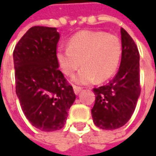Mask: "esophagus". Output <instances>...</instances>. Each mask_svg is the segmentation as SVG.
Here are the masks:
<instances>
[{"label":"esophagus","mask_w":156,"mask_h":156,"mask_svg":"<svg viewBox=\"0 0 156 156\" xmlns=\"http://www.w3.org/2000/svg\"><path fill=\"white\" fill-rule=\"evenodd\" d=\"M73 87H74V92H75V94H78L81 91V89H82L81 87H78V86H75V85H74Z\"/></svg>","instance_id":"34e87169"}]
</instances>
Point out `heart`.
Masks as SVG:
<instances>
[{
	"mask_svg": "<svg viewBox=\"0 0 156 156\" xmlns=\"http://www.w3.org/2000/svg\"><path fill=\"white\" fill-rule=\"evenodd\" d=\"M57 61L62 72L74 76L76 83L88 84L104 81L115 73L122 57V43L119 38L98 31H81L69 41V47L60 46L56 52Z\"/></svg>",
	"mask_w": 156,
	"mask_h": 156,
	"instance_id": "heart-1",
	"label": "heart"
}]
</instances>
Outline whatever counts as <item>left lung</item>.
Instances as JSON below:
<instances>
[{
	"label": "left lung",
	"mask_w": 156,
	"mask_h": 156,
	"mask_svg": "<svg viewBox=\"0 0 156 156\" xmlns=\"http://www.w3.org/2000/svg\"><path fill=\"white\" fill-rule=\"evenodd\" d=\"M121 34L122 50L119 70L107 85L93 89L95 94L91 110L94 123L107 130L121 128L129 122L141 94L137 46L122 27Z\"/></svg>",
	"instance_id": "obj_1"
}]
</instances>
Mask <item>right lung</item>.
<instances>
[{"label":"right lung","mask_w":156,"mask_h":156,"mask_svg":"<svg viewBox=\"0 0 156 156\" xmlns=\"http://www.w3.org/2000/svg\"><path fill=\"white\" fill-rule=\"evenodd\" d=\"M59 39L55 27L34 26L21 37L13 53L21 109L34 127L45 132L63 128L75 100L73 87L58 69Z\"/></svg>","instance_id":"add662e5"}]
</instances>
